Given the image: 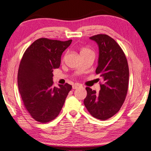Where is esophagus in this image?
Returning <instances> with one entry per match:
<instances>
[{
  "mask_svg": "<svg viewBox=\"0 0 151 151\" xmlns=\"http://www.w3.org/2000/svg\"><path fill=\"white\" fill-rule=\"evenodd\" d=\"M82 86V85L81 84H78V83H75V84L73 85V89L75 90V89H78V88H81Z\"/></svg>",
  "mask_w": 151,
  "mask_h": 151,
  "instance_id": "obj_1",
  "label": "esophagus"
}]
</instances>
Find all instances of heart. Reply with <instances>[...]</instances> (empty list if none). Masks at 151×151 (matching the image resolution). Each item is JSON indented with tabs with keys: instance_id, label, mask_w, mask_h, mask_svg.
Segmentation results:
<instances>
[{
	"instance_id": "heart-1",
	"label": "heart",
	"mask_w": 151,
	"mask_h": 151,
	"mask_svg": "<svg viewBox=\"0 0 151 151\" xmlns=\"http://www.w3.org/2000/svg\"><path fill=\"white\" fill-rule=\"evenodd\" d=\"M84 51H90V50L89 49H88V48H84V49L82 50L81 52H84Z\"/></svg>"
}]
</instances>
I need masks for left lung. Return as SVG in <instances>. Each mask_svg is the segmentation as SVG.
Masks as SVG:
<instances>
[{
	"label": "left lung",
	"instance_id": "1",
	"mask_svg": "<svg viewBox=\"0 0 151 151\" xmlns=\"http://www.w3.org/2000/svg\"><path fill=\"white\" fill-rule=\"evenodd\" d=\"M99 46V55L96 73L103 78L99 93L86 88L84 103L91 116L105 120L119 111L128 89L129 67L124 52L113 38L105 34L90 37Z\"/></svg>",
	"mask_w": 151,
	"mask_h": 151
}]
</instances>
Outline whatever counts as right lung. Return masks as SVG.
Masks as SVG:
<instances>
[{
  "mask_svg": "<svg viewBox=\"0 0 151 151\" xmlns=\"http://www.w3.org/2000/svg\"><path fill=\"white\" fill-rule=\"evenodd\" d=\"M72 40L40 38L23 55L17 73V85L24 107L37 122L47 123L58 116L72 86H54L53 69L60 67L61 57Z\"/></svg>",
  "mask_w": 151,
  "mask_h": 151,
  "instance_id": "right-lung-1",
  "label": "right lung"
}]
</instances>
